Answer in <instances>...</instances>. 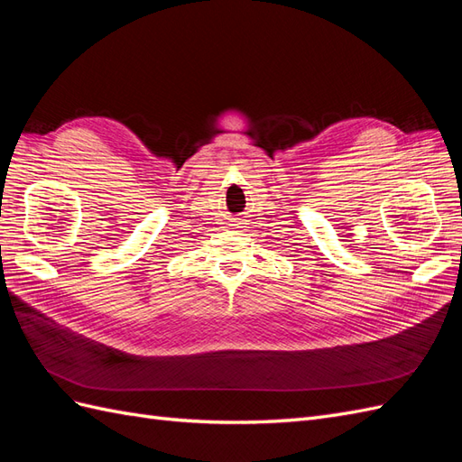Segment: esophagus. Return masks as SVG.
<instances>
[{
    "mask_svg": "<svg viewBox=\"0 0 462 462\" xmlns=\"http://www.w3.org/2000/svg\"><path fill=\"white\" fill-rule=\"evenodd\" d=\"M233 226H236V223H233Z\"/></svg>",
    "mask_w": 462,
    "mask_h": 462,
    "instance_id": "34e87169",
    "label": "esophagus"
}]
</instances>
